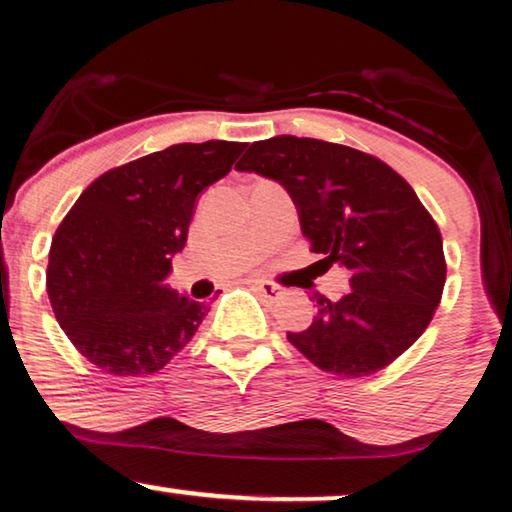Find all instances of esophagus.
Segmentation results:
<instances>
[{
    "label": "esophagus",
    "instance_id": "34e87169",
    "mask_svg": "<svg viewBox=\"0 0 512 512\" xmlns=\"http://www.w3.org/2000/svg\"><path fill=\"white\" fill-rule=\"evenodd\" d=\"M250 283H253V287L255 290H259L264 294L266 299H278L280 294H283V287L280 285H276V283H269V280H250Z\"/></svg>",
    "mask_w": 512,
    "mask_h": 512
}]
</instances>
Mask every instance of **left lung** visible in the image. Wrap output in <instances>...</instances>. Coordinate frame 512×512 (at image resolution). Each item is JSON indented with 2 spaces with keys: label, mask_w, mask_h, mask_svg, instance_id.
I'll return each mask as SVG.
<instances>
[{
  "label": "left lung",
  "mask_w": 512,
  "mask_h": 512,
  "mask_svg": "<svg viewBox=\"0 0 512 512\" xmlns=\"http://www.w3.org/2000/svg\"><path fill=\"white\" fill-rule=\"evenodd\" d=\"M239 171L280 183L313 253L350 271L343 299H318L313 325L287 341L341 378L371 376L429 327L445 285L436 222L397 171L378 157L299 136L255 141Z\"/></svg>",
  "instance_id": "left-lung-1"
}]
</instances>
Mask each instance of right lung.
Instances as JSON below:
<instances>
[{
    "label": "right lung",
    "mask_w": 512,
    "mask_h": 512,
    "mask_svg": "<svg viewBox=\"0 0 512 512\" xmlns=\"http://www.w3.org/2000/svg\"><path fill=\"white\" fill-rule=\"evenodd\" d=\"M246 143H176L106 171L83 190L50 246L46 287L81 355L118 378L150 376L178 355L208 306L164 283L197 197L232 171Z\"/></svg>",
    "instance_id": "obj_1"
}]
</instances>
